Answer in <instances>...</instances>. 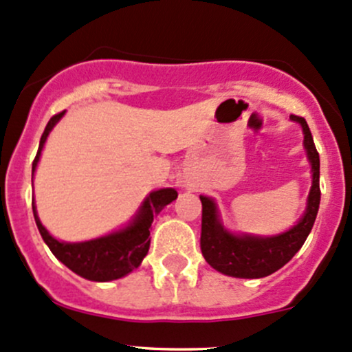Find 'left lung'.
Listing matches in <instances>:
<instances>
[{
    "instance_id": "obj_1",
    "label": "left lung",
    "mask_w": 352,
    "mask_h": 352,
    "mask_svg": "<svg viewBox=\"0 0 352 352\" xmlns=\"http://www.w3.org/2000/svg\"><path fill=\"white\" fill-rule=\"evenodd\" d=\"M292 121H297L303 129V146L312 165V187H310L307 209L294 228L278 236L232 234L224 228L217 214L216 202L201 195L202 202V231L201 250L206 261L217 272L236 278H263L287 265L305 243L312 231L320 204V160L314 145L312 133L302 116L290 114Z\"/></svg>"
}]
</instances>
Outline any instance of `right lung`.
<instances>
[{"label":"right lung","mask_w":352,"mask_h":352,"mask_svg":"<svg viewBox=\"0 0 352 352\" xmlns=\"http://www.w3.org/2000/svg\"><path fill=\"white\" fill-rule=\"evenodd\" d=\"M64 113L65 111L55 114L47 123L45 131L40 138L38 151H36V157L33 160L32 172H35L47 136H49L52 128L57 124V121L64 116ZM177 195L179 194H177L175 188L153 190L145 199L135 219L126 228L120 229L113 234L84 243L57 241L40 223L35 210V202H32V207L36 228H38L43 241L47 243V246L50 248V251L55 254L57 260H60L74 273H77L82 278L91 280V282H111V280H118L121 276L128 275V273H131L133 270L142 265L143 258L148 253V248H150V229L153 217L166 204L175 201Z\"/></svg>","instance_id":"add662e5"}]
</instances>
